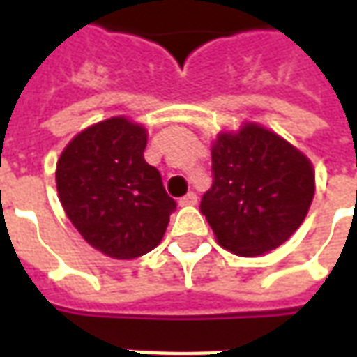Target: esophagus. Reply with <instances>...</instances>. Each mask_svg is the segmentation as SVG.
<instances>
[{"mask_svg":"<svg viewBox=\"0 0 357 357\" xmlns=\"http://www.w3.org/2000/svg\"><path fill=\"white\" fill-rule=\"evenodd\" d=\"M193 204H197V193L193 191H189L185 197L179 199V206H193Z\"/></svg>","mask_w":357,"mask_h":357,"instance_id":"obj_1","label":"esophagus"}]
</instances>
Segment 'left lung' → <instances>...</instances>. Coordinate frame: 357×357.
<instances>
[{"label":"left lung","instance_id":"1","mask_svg":"<svg viewBox=\"0 0 357 357\" xmlns=\"http://www.w3.org/2000/svg\"><path fill=\"white\" fill-rule=\"evenodd\" d=\"M212 176L201 212L218 243L239 256H260L283 245L314 199L312 162L289 141L250 122L218 135Z\"/></svg>","mask_w":357,"mask_h":357}]
</instances>
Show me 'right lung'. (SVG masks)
I'll return each mask as SVG.
<instances>
[{
	"label": "right lung",
	"instance_id": "right-lung-1",
	"mask_svg": "<svg viewBox=\"0 0 357 357\" xmlns=\"http://www.w3.org/2000/svg\"><path fill=\"white\" fill-rule=\"evenodd\" d=\"M145 147L147 130L114 116L78 133L57 162L68 220L91 247L116 260L153 250L176 210L160 172L143 158Z\"/></svg>",
	"mask_w": 357,
	"mask_h": 357
}]
</instances>
